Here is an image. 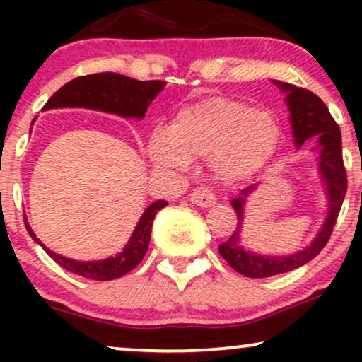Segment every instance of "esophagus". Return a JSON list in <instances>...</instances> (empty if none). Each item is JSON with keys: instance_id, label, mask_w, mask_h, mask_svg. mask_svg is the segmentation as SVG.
I'll return each mask as SVG.
<instances>
[{"instance_id": "esophagus-1", "label": "esophagus", "mask_w": 362, "mask_h": 362, "mask_svg": "<svg viewBox=\"0 0 362 362\" xmlns=\"http://www.w3.org/2000/svg\"><path fill=\"white\" fill-rule=\"evenodd\" d=\"M190 201L199 207H211L216 204V195L209 189H206V187H199V189H195L190 194Z\"/></svg>"}]
</instances>
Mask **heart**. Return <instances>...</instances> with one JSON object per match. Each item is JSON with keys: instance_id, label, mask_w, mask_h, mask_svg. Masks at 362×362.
I'll use <instances>...</instances> for the list:
<instances>
[{"instance_id": "obj_1", "label": "heart", "mask_w": 362, "mask_h": 362, "mask_svg": "<svg viewBox=\"0 0 362 362\" xmlns=\"http://www.w3.org/2000/svg\"><path fill=\"white\" fill-rule=\"evenodd\" d=\"M281 127L271 112L214 97L185 107L170 127H155L148 138V156L163 172H187L197 158H209L219 180L252 177L271 160Z\"/></svg>"}]
</instances>
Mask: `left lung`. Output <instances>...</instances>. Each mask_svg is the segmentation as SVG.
<instances>
[{
    "label": "left lung",
    "instance_id": "obj_1",
    "mask_svg": "<svg viewBox=\"0 0 362 362\" xmlns=\"http://www.w3.org/2000/svg\"><path fill=\"white\" fill-rule=\"evenodd\" d=\"M272 83L286 93V105L289 109L294 146L301 148L305 141L317 138L318 173L323 182V189H325L327 214L318 233L315 235L311 243L301 250L289 253V255H269V253L250 252L242 243L245 202L259 184L242 190L238 197L231 201L238 224H236L231 238L219 245V253L236 272L247 277H255V279L294 271L313 260L330 238L347 190V175L342 161V136H340L337 122L330 115L325 103L310 90L298 88L289 83L276 80H272Z\"/></svg>",
    "mask_w": 362,
    "mask_h": 362
}]
</instances>
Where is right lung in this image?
<instances>
[{
	"instance_id": "add662e5",
	"label": "right lung",
	"mask_w": 362,
	"mask_h": 362,
	"mask_svg": "<svg viewBox=\"0 0 362 362\" xmlns=\"http://www.w3.org/2000/svg\"><path fill=\"white\" fill-rule=\"evenodd\" d=\"M165 85L167 83L160 80L138 81L134 78L124 76V74L117 73L88 74V76L74 78V80L66 83L64 86H61L49 98L42 110L66 109V107H69V109H90L119 115V117L141 120L146 115L148 107L155 100L156 95L165 88ZM167 206V201H155L153 204H149L139 218L122 252L103 260L81 262L62 257L59 253L52 252L51 248L45 247L37 238L27 218H25V228H27L32 240L39 243L45 253L54 262H57L62 269L86 277V279L112 281L117 279L120 276H126L127 272H131L143 260V257L148 252L155 216L158 214V211H161Z\"/></svg>"
}]
</instances>
